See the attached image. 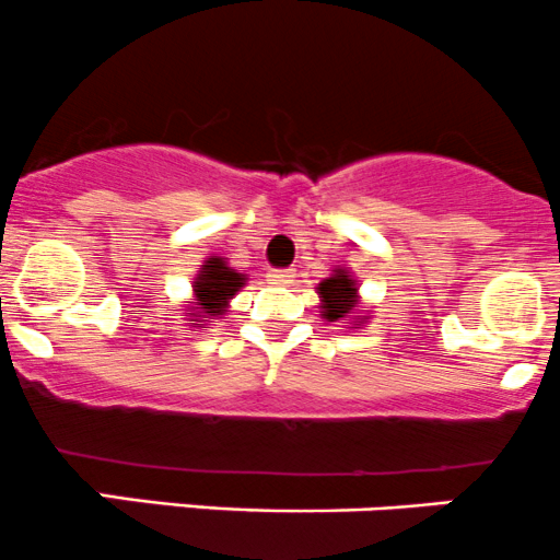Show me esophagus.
Segmentation results:
<instances>
[{
    "label": "esophagus",
    "instance_id": "34e87169",
    "mask_svg": "<svg viewBox=\"0 0 560 560\" xmlns=\"http://www.w3.org/2000/svg\"><path fill=\"white\" fill-rule=\"evenodd\" d=\"M269 278V282H272V285H291L293 280H296V272H293V269H275V272H269L267 275Z\"/></svg>",
    "mask_w": 560,
    "mask_h": 560
}]
</instances>
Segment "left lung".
Segmentation results:
<instances>
[{"instance_id":"left-lung-1","label":"left lung","mask_w":560,"mask_h":560,"mask_svg":"<svg viewBox=\"0 0 560 560\" xmlns=\"http://www.w3.org/2000/svg\"><path fill=\"white\" fill-rule=\"evenodd\" d=\"M317 296H320V310L323 317L328 323L345 320V317H352L354 306H358V282L352 280V275L347 272L345 267L334 269V275L326 278L317 285ZM354 320H369V312H358ZM354 323V326H358Z\"/></svg>"}]
</instances>
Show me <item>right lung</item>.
<instances>
[{
	"mask_svg": "<svg viewBox=\"0 0 560 560\" xmlns=\"http://www.w3.org/2000/svg\"><path fill=\"white\" fill-rule=\"evenodd\" d=\"M245 275L232 269L221 256H210L202 261L200 275L195 278V302L186 315L191 317V326L202 328L210 320L221 317L230 306V299L245 285Z\"/></svg>",
	"mask_w": 560,
	"mask_h": 560,
	"instance_id": "add662e5",
	"label": "right lung"
}]
</instances>
